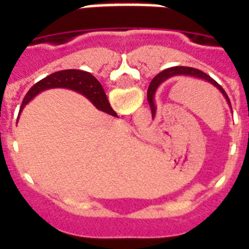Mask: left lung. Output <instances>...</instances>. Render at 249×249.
<instances>
[{"label":"left lung","instance_id":"left-lung-1","mask_svg":"<svg viewBox=\"0 0 249 249\" xmlns=\"http://www.w3.org/2000/svg\"><path fill=\"white\" fill-rule=\"evenodd\" d=\"M178 76H186V77H193V78H198V80L206 81V82L211 83L212 86H214L215 89H218L222 94H223V97L226 98L227 103L230 105L231 107V102L230 98H228L227 93L224 92V89H222V86L218 85V83L215 82L213 78H211L210 76L204 72L199 71L197 68H192V67H183V66H176V67H171L168 70H164V71L160 72L157 76L151 81L148 87V92H147V100H148L149 106H151V111H152V116H155L156 111H157V106L155 103V94L157 89L160 87L162 83L164 82L166 80H169V78H172V77H178ZM232 109V107H231Z\"/></svg>","mask_w":249,"mask_h":249}]
</instances>
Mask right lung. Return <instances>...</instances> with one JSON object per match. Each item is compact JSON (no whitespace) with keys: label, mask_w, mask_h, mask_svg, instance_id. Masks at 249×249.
Here are the masks:
<instances>
[{"label":"right lung","mask_w":249,"mask_h":249,"mask_svg":"<svg viewBox=\"0 0 249 249\" xmlns=\"http://www.w3.org/2000/svg\"><path fill=\"white\" fill-rule=\"evenodd\" d=\"M51 89H67L78 92V93L83 94L87 100L91 101L92 105L97 109L116 116V112L112 109L111 105L107 100V96L103 91V87L96 77L92 76L89 72L80 71V70H65V71L54 72V73L45 77L43 80L38 81L36 85L31 87V89L25 96V100L22 101L17 121H18L22 109L25 108V106L30 101H32V98L36 97L41 92Z\"/></svg>","instance_id":"obj_1"}]
</instances>
